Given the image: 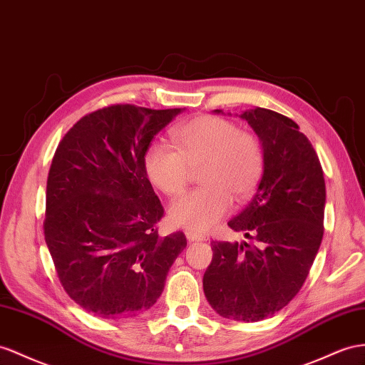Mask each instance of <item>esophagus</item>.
I'll return each instance as SVG.
<instances>
[{
    "instance_id": "1",
    "label": "esophagus",
    "mask_w": 365,
    "mask_h": 365,
    "mask_svg": "<svg viewBox=\"0 0 365 365\" xmlns=\"http://www.w3.org/2000/svg\"><path fill=\"white\" fill-rule=\"evenodd\" d=\"M185 236H186V239H188L190 242H203L205 240L203 236L197 235V232H194V231H190V230L185 231Z\"/></svg>"
}]
</instances>
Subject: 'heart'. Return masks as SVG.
<instances>
[{
  "label": "heart",
  "mask_w": 365,
  "mask_h": 365,
  "mask_svg": "<svg viewBox=\"0 0 365 365\" xmlns=\"http://www.w3.org/2000/svg\"><path fill=\"white\" fill-rule=\"evenodd\" d=\"M175 148L153 143L143 165L148 179L170 197L180 195L199 171L203 188L183 195L170 208L173 225L207 232L227 216L232 200H247L264 171V148L256 134L240 130L230 120L200 115L171 130Z\"/></svg>",
  "instance_id": "1"
}]
</instances>
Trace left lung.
Returning a JSON list of instances; mask_svg holds the SVG:
<instances>
[{"mask_svg": "<svg viewBox=\"0 0 365 365\" xmlns=\"http://www.w3.org/2000/svg\"><path fill=\"white\" fill-rule=\"evenodd\" d=\"M240 118L262 143L264 174L228 225L255 245L212 242L203 292L220 316L255 322L282 310L310 273L324 236L325 180L314 148L292 118L265 108Z\"/></svg>", "mask_w": 365, "mask_h": 365, "instance_id": "8db88e82", "label": "left lung"}]
</instances>
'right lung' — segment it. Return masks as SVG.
<instances>
[{"label":"right lung","instance_id":"add662e5","mask_svg":"<svg viewBox=\"0 0 365 365\" xmlns=\"http://www.w3.org/2000/svg\"><path fill=\"white\" fill-rule=\"evenodd\" d=\"M182 110L103 108L80 118L55 151L44 239L64 292L93 316L149 310L186 247L182 231L158 236L165 210L143 165L154 135Z\"/></svg>","mask_w":365,"mask_h":365}]
</instances>
